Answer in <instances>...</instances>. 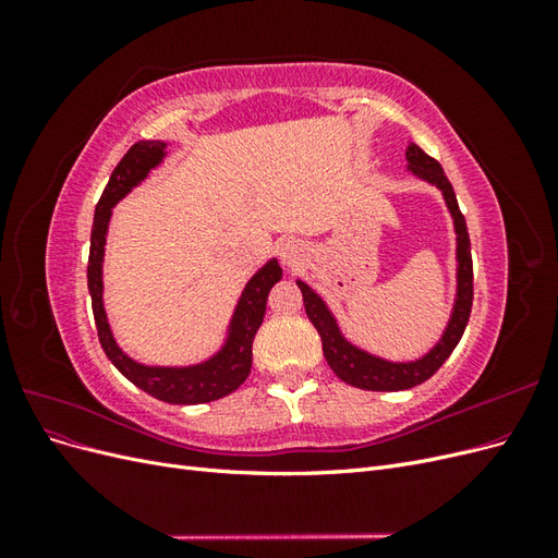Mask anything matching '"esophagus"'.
I'll use <instances>...</instances> for the list:
<instances>
[{
  "label": "esophagus",
  "mask_w": 558,
  "mask_h": 558,
  "mask_svg": "<svg viewBox=\"0 0 558 558\" xmlns=\"http://www.w3.org/2000/svg\"><path fill=\"white\" fill-rule=\"evenodd\" d=\"M300 258H302V248H300L298 242L289 240V242L281 244V263H283V265L295 267V265L300 263Z\"/></svg>",
  "instance_id": "obj_1"
}]
</instances>
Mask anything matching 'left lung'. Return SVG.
<instances>
[{"instance_id": "obj_1", "label": "left lung", "mask_w": 558, "mask_h": 558, "mask_svg": "<svg viewBox=\"0 0 558 558\" xmlns=\"http://www.w3.org/2000/svg\"><path fill=\"white\" fill-rule=\"evenodd\" d=\"M408 170L424 179L437 189L442 191L447 207L453 218L456 228V258H459V291H456L453 312L449 318V326L442 335V340L437 342L424 359L412 361V363H391L373 356L359 347L347 342L340 328H337V320L332 318L326 302L320 300L305 281H298L302 291V302H305V312L314 328L320 335V342H324V356L330 365L332 373L342 381L365 388V391H404V388H412L416 384H424L430 379L440 365L451 356V351L459 344L463 337V330L468 326L470 310H472V256H470V238H468V226L465 218L459 209V202H456V193L451 183L442 170V165L428 154H424L416 144L408 148Z\"/></svg>"}]
</instances>
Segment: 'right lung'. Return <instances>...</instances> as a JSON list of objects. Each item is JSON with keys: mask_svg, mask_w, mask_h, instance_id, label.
Wrapping results in <instances>:
<instances>
[{"mask_svg": "<svg viewBox=\"0 0 558 558\" xmlns=\"http://www.w3.org/2000/svg\"><path fill=\"white\" fill-rule=\"evenodd\" d=\"M165 142H137L130 146L123 160L116 165L107 189L99 197L95 207V221L90 234V258H88V291L93 298V314L99 344H102L109 361L118 367V373L128 377L134 386L142 391L154 396L162 402L172 404H197V402H211L232 393L240 388L251 373V359H253V337H256L263 316L267 295L272 286L281 279V267L272 258L265 267H260L256 275L251 277L246 289L238 302V310L230 320V332L223 349L211 356L209 361L189 367H148L118 349L107 312L102 302V260H105V244H107V228L111 209L118 199H123L134 185L144 181L148 172L165 158Z\"/></svg>", "mask_w": 558, "mask_h": 558, "instance_id": "add662e5", "label": "right lung"}]
</instances>
